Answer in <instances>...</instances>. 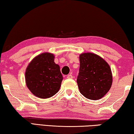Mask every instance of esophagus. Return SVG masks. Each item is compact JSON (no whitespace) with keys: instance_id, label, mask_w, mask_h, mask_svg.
Returning a JSON list of instances; mask_svg holds the SVG:
<instances>
[{"instance_id":"34e87169","label":"esophagus","mask_w":134,"mask_h":134,"mask_svg":"<svg viewBox=\"0 0 134 134\" xmlns=\"http://www.w3.org/2000/svg\"><path fill=\"white\" fill-rule=\"evenodd\" d=\"M72 78H73V76H72V75L71 74L68 75V76H67V79H72Z\"/></svg>"}]
</instances>
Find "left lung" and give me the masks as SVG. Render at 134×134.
<instances>
[{
	"label": "left lung",
	"instance_id": "8db88e82",
	"mask_svg": "<svg viewBox=\"0 0 134 134\" xmlns=\"http://www.w3.org/2000/svg\"><path fill=\"white\" fill-rule=\"evenodd\" d=\"M77 83L79 91L85 97L97 100L109 91L112 83L111 69L103 59L96 54H81Z\"/></svg>",
	"mask_w": 134,
	"mask_h": 134
}]
</instances>
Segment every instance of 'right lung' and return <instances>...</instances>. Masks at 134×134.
Here are the masks:
<instances>
[{
  "instance_id": "1",
  "label": "right lung",
  "mask_w": 134,
  "mask_h": 134,
  "mask_svg": "<svg viewBox=\"0 0 134 134\" xmlns=\"http://www.w3.org/2000/svg\"><path fill=\"white\" fill-rule=\"evenodd\" d=\"M63 76L59 65L54 62L53 54L44 53L35 57L25 71L28 88L35 96L48 98L58 92Z\"/></svg>"
}]
</instances>
